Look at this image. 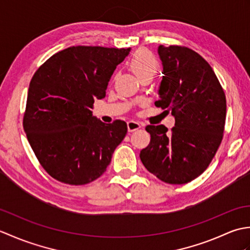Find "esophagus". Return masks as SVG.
Returning <instances> with one entry per match:
<instances>
[{
    "instance_id": "34e87169",
    "label": "esophagus",
    "mask_w": 250,
    "mask_h": 250,
    "mask_svg": "<svg viewBox=\"0 0 250 250\" xmlns=\"http://www.w3.org/2000/svg\"><path fill=\"white\" fill-rule=\"evenodd\" d=\"M126 125H128V131L129 132H134V131L142 128V125L139 124V122H136V121H128Z\"/></svg>"
}]
</instances>
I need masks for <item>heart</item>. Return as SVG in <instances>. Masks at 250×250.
<instances>
[{"label":"heart","instance_id":"obj_1","mask_svg":"<svg viewBox=\"0 0 250 250\" xmlns=\"http://www.w3.org/2000/svg\"><path fill=\"white\" fill-rule=\"evenodd\" d=\"M129 65L136 77L142 79L146 76L153 77L158 71L159 62L157 57L151 51L147 49H139L132 55Z\"/></svg>","mask_w":250,"mask_h":250}]
</instances>
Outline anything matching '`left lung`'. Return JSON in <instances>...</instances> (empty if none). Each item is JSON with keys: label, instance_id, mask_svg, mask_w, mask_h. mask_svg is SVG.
<instances>
[{"label": "left lung", "instance_id": "8db88e82", "mask_svg": "<svg viewBox=\"0 0 250 250\" xmlns=\"http://www.w3.org/2000/svg\"><path fill=\"white\" fill-rule=\"evenodd\" d=\"M163 74L155 102L175 117L171 133L164 125H147L150 143L142 149L144 167L164 183L187 184L203 173L224 136L227 101L213 68L184 46L160 45Z\"/></svg>", "mask_w": 250, "mask_h": 250}]
</instances>
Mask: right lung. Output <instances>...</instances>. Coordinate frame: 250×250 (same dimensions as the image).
<instances>
[{"instance_id": "1", "label": "right lung", "mask_w": 250, "mask_h": 250, "mask_svg": "<svg viewBox=\"0 0 250 250\" xmlns=\"http://www.w3.org/2000/svg\"><path fill=\"white\" fill-rule=\"evenodd\" d=\"M130 48L73 46L51 56L31 79L23 129L37 160L52 178L86 185L99 178L126 134L125 121L92 116L116 66Z\"/></svg>"}]
</instances>
